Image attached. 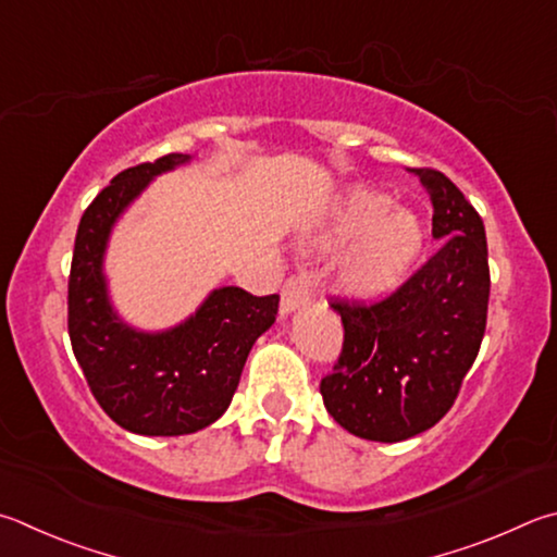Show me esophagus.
Returning a JSON list of instances; mask_svg holds the SVG:
<instances>
[{
	"mask_svg": "<svg viewBox=\"0 0 557 557\" xmlns=\"http://www.w3.org/2000/svg\"><path fill=\"white\" fill-rule=\"evenodd\" d=\"M313 297V285H311V272H299V275H292L285 285H282V301L280 311L292 313L299 307H307Z\"/></svg>",
	"mask_w": 557,
	"mask_h": 557,
	"instance_id": "1",
	"label": "esophagus"
}]
</instances>
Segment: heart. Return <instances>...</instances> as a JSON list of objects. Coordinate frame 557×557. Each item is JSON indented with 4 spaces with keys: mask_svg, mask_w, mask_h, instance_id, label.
I'll list each match as a JSON object with an SVG mask.
<instances>
[{
    "mask_svg": "<svg viewBox=\"0 0 557 557\" xmlns=\"http://www.w3.org/2000/svg\"><path fill=\"white\" fill-rule=\"evenodd\" d=\"M319 246H346L338 285L358 301H375L397 289L417 260L423 228L407 209H392V199L375 189H350L333 211Z\"/></svg>",
    "mask_w": 557,
    "mask_h": 557,
    "instance_id": "obj_1",
    "label": "heart"
}]
</instances>
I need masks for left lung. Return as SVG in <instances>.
<instances>
[{
    "mask_svg": "<svg viewBox=\"0 0 557 557\" xmlns=\"http://www.w3.org/2000/svg\"><path fill=\"white\" fill-rule=\"evenodd\" d=\"M433 205L441 248L375 305L336 299L343 350L321 397L352 436L397 443L446 417L480 352L487 326V238L478 211L453 182L417 168Z\"/></svg>",
    "mask_w": 557,
    "mask_h": 557,
    "instance_id": "1",
    "label": "left lung"
}]
</instances>
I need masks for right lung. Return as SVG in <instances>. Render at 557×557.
<instances>
[{
	"instance_id": "1",
	"label": "right lung",
	"mask_w": 557,
	"mask_h": 557,
	"mask_svg": "<svg viewBox=\"0 0 557 557\" xmlns=\"http://www.w3.org/2000/svg\"><path fill=\"white\" fill-rule=\"evenodd\" d=\"M187 160L170 153L111 180L79 219L70 265L67 331L75 358L107 417L140 436H185L214 423L280 305L277 295L219 287L175 329L146 333L116 317L102 272L111 228L150 180Z\"/></svg>"
}]
</instances>
